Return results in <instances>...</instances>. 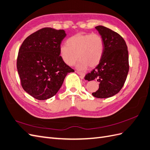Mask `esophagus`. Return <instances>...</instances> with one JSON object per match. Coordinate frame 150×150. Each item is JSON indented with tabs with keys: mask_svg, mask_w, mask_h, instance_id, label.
<instances>
[{
	"mask_svg": "<svg viewBox=\"0 0 150 150\" xmlns=\"http://www.w3.org/2000/svg\"><path fill=\"white\" fill-rule=\"evenodd\" d=\"M76 73H77V74L81 76V77H82V79L83 78H84V76H85V74H83V73H82V72H80V71H76Z\"/></svg>",
	"mask_w": 150,
	"mask_h": 150,
	"instance_id": "34e87169",
	"label": "esophagus"
}]
</instances>
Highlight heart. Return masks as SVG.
<instances>
[{"mask_svg": "<svg viewBox=\"0 0 150 150\" xmlns=\"http://www.w3.org/2000/svg\"><path fill=\"white\" fill-rule=\"evenodd\" d=\"M104 51V42L97 34L79 33L68 38L67 45H62L59 53L67 65H74L78 59L77 68L84 70L88 65L94 67L99 63Z\"/></svg>", "mask_w": 150, "mask_h": 150, "instance_id": "obj_1", "label": "heart"}]
</instances>
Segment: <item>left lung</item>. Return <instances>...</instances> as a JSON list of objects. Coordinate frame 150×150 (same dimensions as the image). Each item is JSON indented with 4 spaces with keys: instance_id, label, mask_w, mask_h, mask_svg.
I'll return each instance as SVG.
<instances>
[{
    "instance_id": "left-lung-1",
    "label": "left lung",
    "mask_w": 150,
    "mask_h": 150,
    "mask_svg": "<svg viewBox=\"0 0 150 150\" xmlns=\"http://www.w3.org/2000/svg\"><path fill=\"white\" fill-rule=\"evenodd\" d=\"M95 28L103 40V54L99 65L85 79H97L99 88L92 96L104 99L115 95L122 88L129 71V57L126 42L118 33L102 25Z\"/></svg>"
}]
</instances>
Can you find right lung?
I'll list each match as a JSON object with an SVG mask.
<instances>
[{
  "mask_svg": "<svg viewBox=\"0 0 150 150\" xmlns=\"http://www.w3.org/2000/svg\"><path fill=\"white\" fill-rule=\"evenodd\" d=\"M63 29L45 28L26 38L19 50L17 68L24 91L38 100L52 97L74 70L59 56Z\"/></svg>",
  "mask_w": 150,
  "mask_h": 150,
  "instance_id": "right-lung-1",
  "label": "right lung"
}]
</instances>
